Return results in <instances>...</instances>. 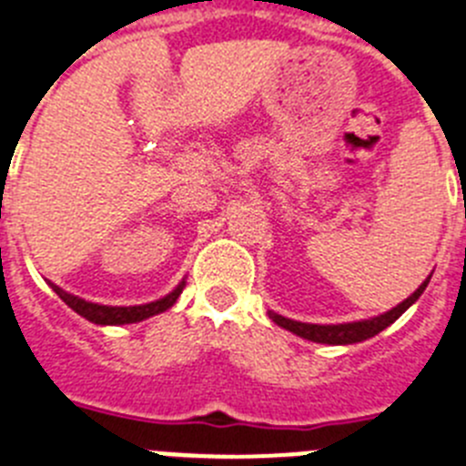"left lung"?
<instances>
[{"instance_id":"8db88e82","label":"left lung","mask_w":466,"mask_h":466,"mask_svg":"<svg viewBox=\"0 0 466 466\" xmlns=\"http://www.w3.org/2000/svg\"><path fill=\"white\" fill-rule=\"evenodd\" d=\"M431 278V275H430ZM430 278L425 282L420 284L418 289L409 296V299L399 303L397 308H392L390 312L380 317H373V319H364V322H352V324H306V322H294V319H287L282 315H275L270 312V319H273L278 327L287 329V331L296 333L300 339H308L312 343H327V345H352V343H361L366 339H373L376 333H380L382 329H387L392 322H397L399 317L403 312L409 310L413 306L415 300L422 296L425 287L430 284Z\"/></svg>"}]
</instances>
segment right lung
Listing matches in <instances>:
<instances>
[{"label":"right lung","mask_w":466,"mask_h":466,"mask_svg":"<svg viewBox=\"0 0 466 466\" xmlns=\"http://www.w3.org/2000/svg\"><path fill=\"white\" fill-rule=\"evenodd\" d=\"M53 291H56L60 299L72 308L74 312H79L81 317H86L88 322L95 324H133V322H142L147 317H154L158 312H166L167 308L175 306V300L179 299L184 289V282L177 287L172 294H167L166 299L154 300V303H147V306H130V308H114V306H97V303H88V300L79 299V296H72L67 291H63L60 287L51 284Z\"/></svg>","instance_id":"right-lung-1"}]
</instances>
